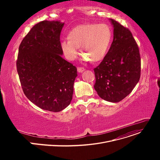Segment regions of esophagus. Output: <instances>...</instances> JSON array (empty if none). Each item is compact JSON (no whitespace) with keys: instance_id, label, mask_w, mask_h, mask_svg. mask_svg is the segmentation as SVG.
<instances>
[{"instance_id":"esophagus-1","label":"esophagus","mask_w":160,"mask_h":160,"mask_svg":"<svg viewBox=\"0 0 160 160\" xmlns=\"http://www.w3.org/2000/svg\"><path fill=\"white\" fill-rule=\"evenodd\" d=\"M85 70V69L84 68H83V67H78L77 68V71H78V72H82L83 71Z\"/></svg>"}]
</instances>
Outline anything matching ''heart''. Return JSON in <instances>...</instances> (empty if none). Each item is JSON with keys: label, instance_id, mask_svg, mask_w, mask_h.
Listing matches in <instances>:
<instances>
[{"label": "heart", "instance_id": "heart-1", "mask_svg": "<svg viewBox=\"0 0 160 160\" xmlns=\"http://www.w3.org/2000/svg\"><path fill=\"white\" fill-rule=\"evenodd\" d=\"M68 41L63 40L60 48L69 60L78 56V48L86 60L97 63L102 60L110 47L112 31L106 24H83L73 28L67 35Z\"/></svg>", "mask_w": 160, "mask_h": 160}]
</instances>
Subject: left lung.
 Here are the masks:
<instances>
[{"label":"left lung","mask_w":160,"mask_h":160,"mask_svg":"<svg viewBox=\"0 0 160 160\" xmlns=\"http://www.w3.org/2000/svg\"><path fill=\"white\" fill-rule=\"evenodd\" d=\"M109 20L113 27V39L103 60L94 69V88L100 98L115 103L128 96L138 83L141 58L131 32Z\"/></svg>","instance_id":"obj_1"}]
</instances>
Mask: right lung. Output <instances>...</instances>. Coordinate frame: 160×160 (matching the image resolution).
Masks as SVG:
<instances>
[{
    "label": "right lung",
    "instance_id": "add662e5",
    "mask_svg": "<svg viewBox=\"0 0 160 160\" xmlns=\"http://www.w3.org/2000/svg\"><path fill=\"white\" fill-rule=\"evenodd\" d=\"M64 22L43 21L33 26L19 48L17 70L23 92L44 110L60 112L72 98L77 69L62 58Z\"/></svg>",
    "mask_w": 160,
    "mask_h": 160
}]
</instances>
